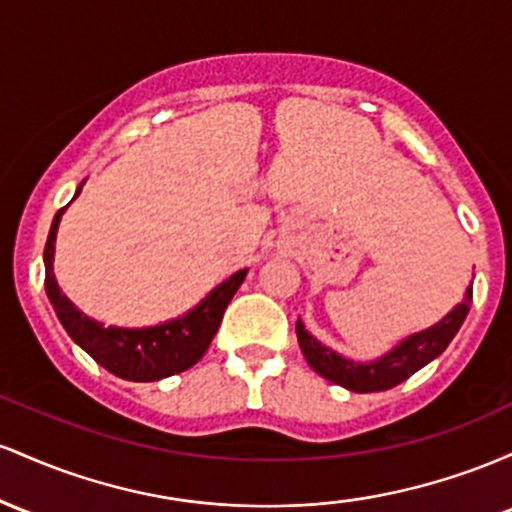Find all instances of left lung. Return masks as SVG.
Masks as SVG:
<instances>
[{
    "mask_svg": "<svg viewBox=\"0 0 512 512\" xmlns=\"http://www.w3.org/2000/svg\"><path fill=\"white\" fill-rule=\"evenodd\" d=\"M469 307H472V285L464 292V300L452 312H447L438 324L411 333L404 341L396 343L392 350L370 360V363H358V360H350L346 355L336 353L333 348H326L324 343L317 341L312 333L304 329L302 319H297L295 331L304 358L321 377L358 394L384 392V389H392L396 384L409 380L413 372H418L430 360L438 358L442 350L450 346L459 326L464 324Z\"/></svg>",
    "mask_w": 512,
    "mask_h": 512,
    "instance_id": "8db88e82",
    "label": "left lung"
}]
</instances>
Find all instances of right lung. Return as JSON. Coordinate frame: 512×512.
<instances>
[{"mask_svg": "<svg viewBox=\"0 0 512 512\" xmlns=\"http://www.w3.org/2000/svg\"><path fill=\"white\" fill-rule=\"evenodd\" d=\"M84 183V181H82ZM82 193L77 188L74 198ZM72 198V200H74ZM57 210L53 227H50L48 241H45V290H48L50 304H53L57 319L70 333V338L79 348L86 350L91 358L108 372L128 382H157L164 377L179 375L198 363L205 350L215 338L220 321L225 317L227 304L232 302L234 292L244 283L246 273L237 271L229 275L225 283L205 295L193 309H188L183 317L169 319L157 326H142V329H123V326H103L101 321L91 319L74 304L70 297L62 295L55 278V239L60 227L62 212Z\"/></svg>", "mask_w": 512, "mask_h": 512, "instance_id": "add662e5", "label": "right lung"}]
</instances>
